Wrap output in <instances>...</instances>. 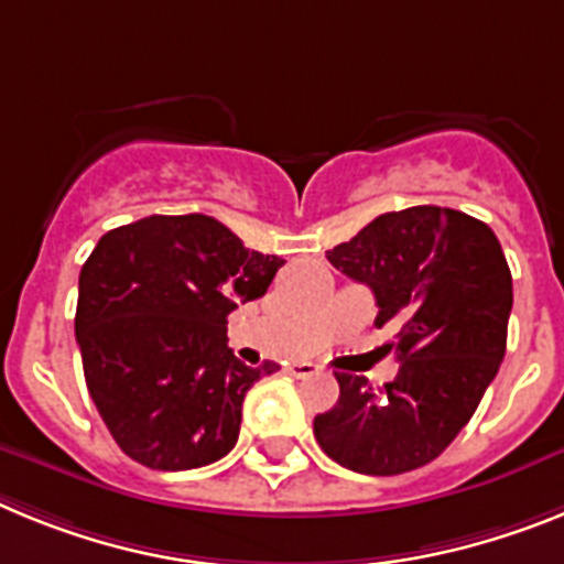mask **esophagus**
<instances>
[{
  "label": "esophagus",
  "instance_id": "1",
  "mask_svg": "<svg viewBox=\"0 0 564 564\" xmlns=\"http://www.w3.org/2000/svg\"><path fill=\"white\" fill-rule=\"evenodd\" d=\"M289 375L292 377H312V375H317V366L315 364H306V360H301V364H289Z\"/></svg>",
  "mask_w": 564,
  "mask_h": 564
}]
</instances>
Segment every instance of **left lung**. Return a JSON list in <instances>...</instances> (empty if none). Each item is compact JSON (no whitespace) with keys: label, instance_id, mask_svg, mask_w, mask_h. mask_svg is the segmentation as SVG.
I'll list each match as a JSON object with an SVG mask.
<instances>
[{"label":"left lung","instance_id":"8db88e82","mask_svg":"<svg viewBox=\"0 0 564 564\" xmlns=\"http://www.w3.org/2000/svg\"><path fill=\"white\" fill-rule=\"evenodd\" d=\"M326 258L375 292L377 326H403L400 371L383 389L337 371L340 398L315 417L317 443L349 471H414L452 445L506 357L513 306L506 254L471 215L409 207L377 215Z\"/></svg>","mask_w":564,"mask_h":564}]
</instances>
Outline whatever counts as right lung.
Masks as SVG:
<instances>
[{
	"label": "right lung",
	"instance_id": "obj_1",
	"mask_svg": "<svg viewBox=\"0 0 564 564\" xmlns=\"http://www.w3.org/2000/svg\"><path fill=\"white\" fill-rule=\"evenodd\" d=\"M281 267L200 213L101 235L78 275L76 340L87 391L127 457L187 471L232 452L247 391L281 366H243L227 317Z\"/></svg>",
	"mask_w": 564,
	"mask_h": 564
}]
</instances>
